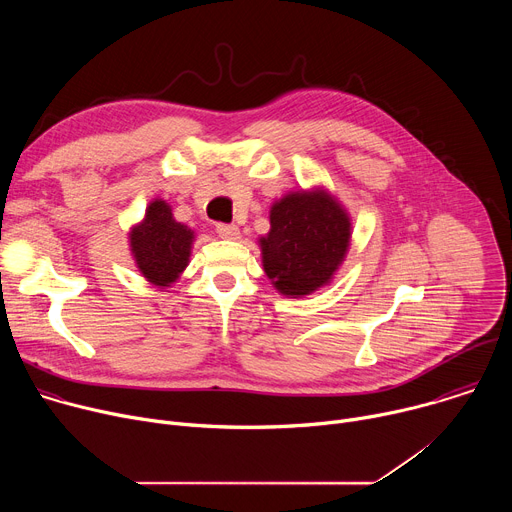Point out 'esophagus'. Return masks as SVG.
<instances>
[{
    "label": "esophagus",
    "instance_id": "esophagus-1",
    "mask_svg": "<svg viewBox=\"0 0 512 512\" xmlns=\"http://www.w3.org/2000/svg\"><path fill=\"white\" fill-rule=\"evenodd\" d=\"M216 235L227 241H237L241 239V231L237 225H216Z\"/></svg>",
    "mask_w": 512,
    "mask_h": 512
}]
</instances>
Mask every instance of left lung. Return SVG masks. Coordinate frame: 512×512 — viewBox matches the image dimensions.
I'll list each match as a JSON object with an SVG mask.
<instances>
[{"mask_svg":"<svg viewBox=\"0 0 512 512\" xmlns=\"http://www.w3.org/2000/svg\"><path fill=\"white\" fill-rule=\"evenodd\" d=\"M269 223L259 247L265 275L279 294L304 298L332 281L352 237L338 198L326 188L289 192L271 204Z\"/></svg>","mask_w":512,"mask_h":512,"instance_id":"1","label":"left lung"}]
</instances>
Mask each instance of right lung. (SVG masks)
I'll return each instance as SVG.
<instances>
[{"label": "right lung", "instance_id": "add662e5", "mask_svg": "<svg viewBox=\"0 0 512 512\" xmlns=\"http://www.w3.org/2000/svg\"><path fill=\"white\" fill-rule=\"evenodd\" d=\"M194 231L178 223L172 206L154 198L129 231V249L139 273L152 285L166 289L180 279L190 263Z\"/></svg>", "mask_w": 512, "mask_h": 512}]
</instances>
